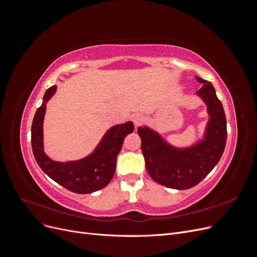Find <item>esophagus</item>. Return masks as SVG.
Here are the masks:
<instances>
[{"mask_svg": "<svg viewBox=\"0 0 257 257\" xmlns=\"http://www.w3.org/2000/svg\"><path fill=\"white\" fill-rule=\"evenodd\" d=\"M144 120H145V116L142 113H135L133 115V122H134V125L136 127H138L139 125H142Z\"/></svg>", "mask_w": 257, "mask_h": 257, "instance_id": "esophagus-1", "label": "esophagus"}]
</instances>
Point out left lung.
I'll return each mask as SVG.
<instances>
[{
	"label": "left lung",
	"instance_id": "left-lung-1",
	"mask_svg": "<svg viewBox=\"0 0 257 257\" xmlns=\"http://www.w3.org/2000/svg\"><path fill=\"white\" fill-rule=\"evenodd\" d=\"M203 83L197 91L205 104L209 121L203 141L188 148H177L148 126H139L142 151L148 174L159 184L186 190L198 184L220 161L226 145V116L211 82L196 77Z\"/></svg>",
	"mask_w": 257,
	"mask_h": 257
}]
</instances>
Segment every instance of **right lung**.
I'll return each mask as SVG.
<instances>
[{"label":"right lung","mask_w":257,"mask_h":257,"mask_svg":"<svg viewBox=\"0 0 257 257\" xmlns=\"http://www.w3.org/2000/svg\"><path fill=\"white\" fill-rule=\"evenodd\" d=\"M57 85H52L45 92L43 104L35 112L31 143L34 158L43 172L52 180L77 194L96 192L110 182L116 164V155L121 151L123 141L133 133V122L116 124L110 127L97 145L96 149L88 157L78 161L56 162L44 152L43 122L46 112V103L56 93Z\"/></svg>","instance_id":"obj_1"}]
</instances>
